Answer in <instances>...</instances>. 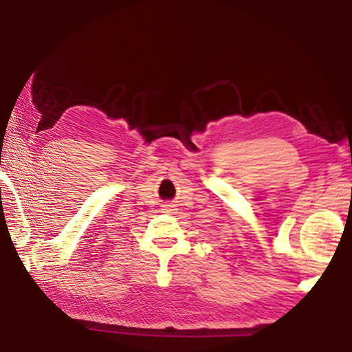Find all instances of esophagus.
Instances as JSON below:
<instances>
[{"label": "esophagus", "instance_id": "obj_1", "mask_svg": "<svg viewBox=\"0 0 352 352\" xmlns=\"http://www.w3.org/2000/svg\"><path fill=\"white\" fill-rule=\"evenodd\" d=\"M171 208H173V206H165V210H166V211H170Z\"/></svg>", "mask_w": 352, "mask_h": 352}]
</instances>
